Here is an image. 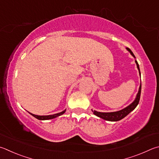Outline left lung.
Masks as SVG:
<instances>
[{
    "label": "left lung",
    "instance_id": "obj_1",
    "mask_svg": "<svg viewBox=\"0 0 159 159\" xmlns=\"http://www.w3.org/2000/svg\"><path fill=\"white\" fill-rule=\"evenodd\" d=\"M127 50L131 53V54L134 56L135 58V57L134 56V54L133 53V52L129 49V48H127ZM135 63L137 65V67L139 70V73L140 75V68H139V65H138V62L136 60H135ZM140 93H141V84L140 85V88H139V91H138V93L137 94L136 98L134 100V102H133L132 103H131L129 106H128L127 107H126L125 108H124L121 111H117V112H97L96 111H93V113L97 115V116L101 118H102L103 120H108V121H111V122H116V121H119L120 120L123 119L124 117H126V115L128 114H129L135 108V107L138 106V103H139L140 101Z\"/></svg>",
    "mask_w": 159,
    "mask_h": 159
}]
</instances>
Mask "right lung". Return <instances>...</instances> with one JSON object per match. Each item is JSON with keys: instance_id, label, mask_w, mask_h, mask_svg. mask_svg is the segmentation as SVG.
<instances>
[{"instance_id": "right-lung-1", "label": "right lung", "mask_w": 159, "mask_h": 159, "mask_svg": "<svg viewBox=\"0 0 159 159\" xmlns=\"http://www.w3.org/2000/svg\"><path fill=\"white\" fill-rule=\"evenodd\" d=\"M66 111V110H65L64 111H62L61 112H59V113H57V114H54V115H34V114H32L30 112V114L33 115V117H36L37 119L40 120H51V119H53L55 117H57L60 116V115H61L62 114H64Z\"/></svg>"}]
</instances>
